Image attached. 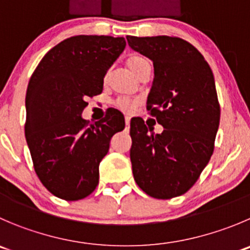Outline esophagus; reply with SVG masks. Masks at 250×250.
Segmentation results:
<instances>
[{
    "instance_id": "34e87169",
    "label": "esophagus",
    "mask_w": 250,
    "mask_h": 250,
    "mask_svg": "<svg viewBox=\"0 0 250 250\" xmlns=\"http://www.w3.org/2000/svg\"><path fill=\"white\" fill-rule=\"evenodd\" d=\"M125 125H130V117H129V116H125Z\"/></svg>"
}]
</instances>
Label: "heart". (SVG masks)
Listing matches in <instances>:
<instances>
[{"mask_svg":"<svg viewBox=\"0 0 250 250\" xmlns=\"http://www.w3.org/2000/svg\"><path fill=\"white\" fill-rule=\"evenodd\" d=\"M145 63H147V61L144 57H140V56H132L127 60V66L135 76H138V73L140 72V69L143 68ZM138 105V100L134 99H128V98H121L116 101V106H117L120 110L125 111V112H133L135 110Z\"/></svg>","mask_w":250,"mask_h":250,"instance_id":"heart-1","label":"heart"}]
</instances>
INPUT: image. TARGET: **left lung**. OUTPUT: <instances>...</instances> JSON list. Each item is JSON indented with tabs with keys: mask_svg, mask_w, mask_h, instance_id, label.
I'll list each match as a JSON object with an SVG mask.
<instances>
[{
	"mask_svg": "<svg viewBox=\"0 0 250 250\" xmlns=\"http://www.w3.org/2000/svg\"><path fill=\"white\" fill-rule=\"evenodd\" d=\"M154 63L146 108L164 127L130 121L133 176L143 192L171 199L189 190L214 152L220 105L211 68L188 41L172 36H127Z\"/></svg>",
	"mask_w": 250,
	"mask_h": 250,
	"instance_id": "left-lung-1",
	"label": "left lung"
}]
</instances>
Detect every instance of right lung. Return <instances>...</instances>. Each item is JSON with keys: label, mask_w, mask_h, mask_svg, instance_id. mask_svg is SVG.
Masks as SVG:
<instances>
[{"label": "right lung", "mask_w": 250, "mask_h": 250, "mask_svg": "<svg viewBox=\"0 0 250 250\" xmlns=\"http://www.w3.org/2000/svg\"><path fill=\"white\" fill-rule=\"evenodd\" d=\"M125 47V38L72 36L43 56L29 81L26 143L39 179L55 197L73 202L91 194L111 138L125 129L115 108L95 123L82 117L85 99L101 94L105 74Z\"/></svg>", "instance_id": "1"}]
</instances>
